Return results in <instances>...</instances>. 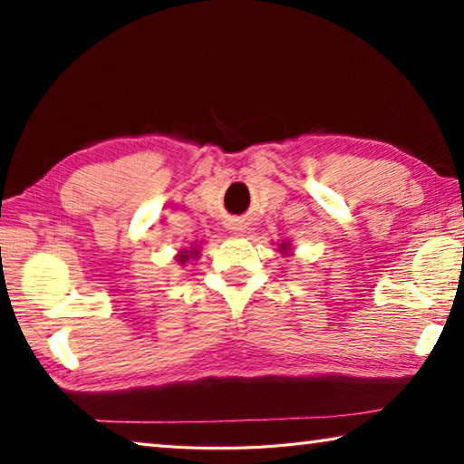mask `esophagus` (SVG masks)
<instances>
[{
	"label": "esophagus",
	"mask_w": 464,
	"mask_h": 464,
	"mask_svg": "<svg viewBox=\"0 0 464 464\" xmlns=\"http://www.w3.org/2000/svg\"><path fill=\"white\" fill-rule=\"evenodd\" d=\"M225 229L233 235H241L246 231V225H243V221H237V218H229V221L225 223Z\"/></svg>",
	"instance_id": "obj_1"
}]
</instances>
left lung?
<instances>
[{
	"label": "left lung",
	"instance_id": "obj_1",
	"mask_svg": "<svg viewBox=\"0 0 464 464\" xmlns=\"http://www.w3.org/2000/svg\"><path fill=\"white\" fill-rule=\"evenodd\" d=\"M278 251L282 256H293V243H290L288 239H285L282 243H278Z\"/></svg>",
	"mask_w": 464,
	"mask_h": 464
}]
</instances>
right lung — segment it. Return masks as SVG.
<instances>
[{
    "mask_svg": "<svg viewBox=\"0 0 464 464\" xmlns=\"http://www.w3.org/2000/svg\"><path fill=\"white\" fill-rule=\"evenodd\" d=\"M202 243V241H200ZM200 246H192L190 247H184V249H179L178 254H176V262L182 266V264H188V262H194V260H198V256H200Z\"/></svg>",
    "mask_w": 464,
    "mask_h": 464,
    "instance_id": "1",
    "label": "right lung"
}]
</instances>
